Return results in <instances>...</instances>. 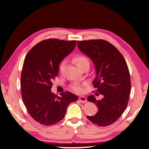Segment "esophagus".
Here are the masks:
<instances>
[{
    "mask_svg": "<svg viewBox=\"0 0 149 149\" xmlns=\"http://www.w3.org/2000/svg\"><path fill=\"white\" fill-rule=\"evenodd\" d=\"M79 100L80 101V102H81L82 103H85L87 101L86 98L84 96H79Z\"/></svg>",
    "mask_w": 149,
    "mask_h": 149,
    "instance_id": "esophagus-1",
    "label": "esophagus"
}]
</instances>
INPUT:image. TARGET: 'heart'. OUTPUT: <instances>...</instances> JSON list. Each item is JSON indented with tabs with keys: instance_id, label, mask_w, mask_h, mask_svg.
<instances>
[{
	"instance_id": "heart-1",
	"label": "heart",
	"mask_w": 149,
	"mask_h": 149,
	"mask_svg": "<svg viewBox=\"0 0 149 149\" xmlns=\"http://www.w3.org/2000/svg\"><path fill=\"white\" fill-rule=\"evenodd\" d=\"M74 61L75 62L76 65H77L78 67L82 66L83 65L85 64H89V61L88 58L83 55H77L74 58ZM66 61L63 60L61 62L60 65V70L61 71L65 65ZM71 89L74 91V92L77 93H81L83 92L84 89H83V85L81 84H79L78 83H74L71 85L70 86Z\"/></svg>"
}]
</instances>
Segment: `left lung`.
I'll return each mask as SVG.
<instances>
[{
  "label": "left lung",
  "instance_id": "8db88e82",
  "mask_svg": "<svg viewBox=\"0 0 149 149\" xmlns=\"http://www.w3.org/2000/svg\"><path fill=\"white\" fill-rule=\"evenodd\" d=\"M77 45L94 63L96 77L93 84L103 95L101 100L93 95L88 97L97 105L98 111L87 118L98 126L109 125L119 119L127 106L131 88L127 65L118 49L106 40L78 41Z\"/></svg>",
  "mask_w": 149,
  "mask_h": 149
}]
</instances>
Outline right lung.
Instances as JSON below:
<instances>
[{"label":"right lung","mask_w":149,"mask_h":149,"mask_svg":"<svg viewBox=\"0 0 149 149\" xmlns=\"http://www.w3.org/2000/svg\"><path fill=\"white\" fill-rule=\"evenodd\" d=\"M76 43V40H44L25 56L21 73L22 97L30 116L40 124L58 123L63 119L70 104L78 100L68 91L60 93V97L51 91L60 63L73 50Z\"/></svg>","instance_id":"add662e5"}]
</instances>
